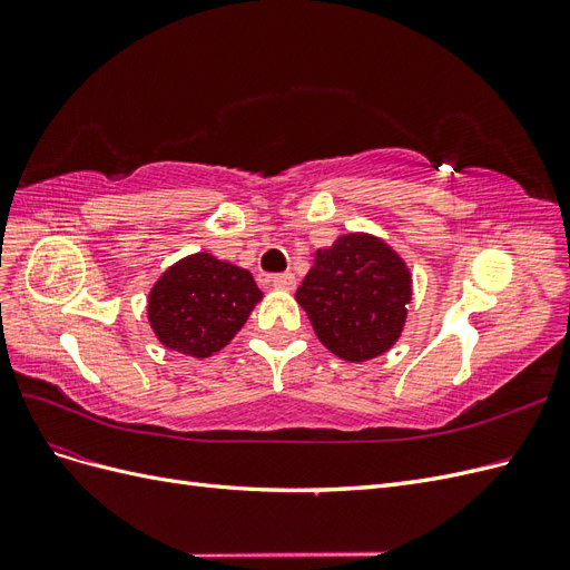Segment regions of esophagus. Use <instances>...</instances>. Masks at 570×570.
<instances>
[{
    "instance_id": "obj_1",
    "label": "esophagus",
    "mask_w": 570,
    "mask_h": 570,
    "mask_svg": "<svg viewBox=\"0 0 570 570\" xmlns=\"http://www.w3.org/2000/svg\"><path fill=\"white\" fill-rule=\"evenodd\" d=\"M271 285H273L275 289L289 292V289H295L297 281H295V275H292V273H281V275H273V278H271Z\"/></svg>"
}]
</instances>
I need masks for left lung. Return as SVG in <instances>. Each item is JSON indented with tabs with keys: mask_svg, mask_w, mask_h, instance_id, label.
<instances>
[{
	"mask_svg": "<svg viewBox=\"0 0 570 570\" xmlns=\"http://www.w3.org/2000/svg\"><path fill=\"white\" fill-rule=\"evenodd\" d=\"M411 297L409 264L373 233H344L331 247L316 249L295 295L323 347L350 364H364L394 347Z\"/></svg>",
	"mask_w": 570,
	"mask_h": 570,
	"instance_id": "left-lung-1",
	"label": "left lung"
}]
</instances>
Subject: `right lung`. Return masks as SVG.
Returning a JSON list of instances; mask_svg holds the SVG:
<instances>
[{"label":"right lung","instance_id":"obj_1","mask_svg":"<svg viewBox=\"0 0 570 570\" xmlns=\"http://www.w3.org/2000/svg\"><path fill=\"white\" fill-rule=\"evenodd\" d=\"M262 299L247 268L197 252L178 258L151 285L147 321L166 350L206 358L226 347Z\"/></svg>","mask_w":570,"mask_h":570}]
</instances>
